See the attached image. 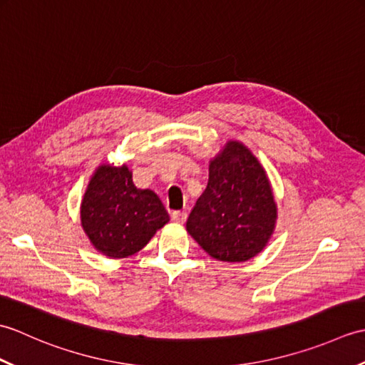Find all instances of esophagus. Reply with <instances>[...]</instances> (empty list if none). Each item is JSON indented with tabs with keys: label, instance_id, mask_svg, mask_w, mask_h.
Wrapping results in <instances>:
<instances>
[{
	"label": "esophagus",
	"instance_id": "obj_1",
	"mask_svg": "<svg viewBox=\"0 0 365 365\" xmlns=\"http://www.w3.org/2000/svg\"><path fill=\"white\" fill-rule=\"evenodd\" d=\"M170 218H173L174 222L182 224V222H185V220H187V213L180 212V210H174L173 213H170Z\"/></svg>",
	"mask_w": 365,
	"mask_h": 365
}]
</instances>
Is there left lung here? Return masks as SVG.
Segmentation results:
<instances>
[{"label": "left lung", "mask_w": 365, "mask_h": 365, "mask_svg": "<svg viewBox=\"0 0 365 365\" xmlns=\"http://www.w3.org/2000/svg\"><path fill=\"white\" fill-rule=\"evenodd\" d=\"M276 204L265 170L243 144L230 141L210 163L207 188L187 230L216 260L245 262L273 234Z\"/></svg>", "instance_id": "left-lung-1"}]
</instances>
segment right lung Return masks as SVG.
Segmentation results:
<instances>
[{
	"label": "right lung",
	"mask_w": 365,
	"mask_h": 365,
	"mask_svg": "<svg viewBox=\"0 0 365 365\" xmlns=\"http://www.w3.org/2000/svg\"><path fill=\"white\" fill-rule=\"evenodd\" d=\"M169 221L160 197L139 190L127 166H100L81 202V224L89 240L108 257L138 252Z\"/></svg>",
	"instance_id": "add662e5"
}]
</instances>
